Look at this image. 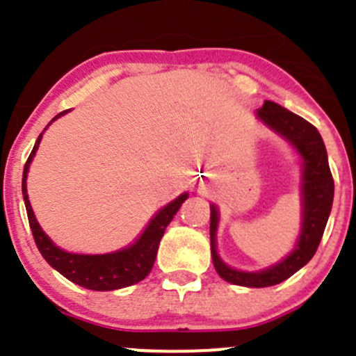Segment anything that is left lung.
Instances as JSON below:
<instances>
[{
    "label": "left lung",
    "instance_id": "left-lung-1",
    "mask_svg": "<svg viewBox=\"0 0 356 356\" xmlns=\"http://www.w3.org/2000/svg\"><path fill=\"white\" fill-rule=\"evenodd\" d=\"M261 125L291 146L301 163L300 234L293 250L282 260L260 270H239L220 258L217 251V231L220 211L210 204V248L211 260L217 274L224 281L245 288H268L286 281L312 260L317 251L325 224L329 220L334 200V181L329 168L327 152L317 129L300 115L293 113L274 102H265L254 113Z\"/></svg>",
    "mask_w": 356,
    "mask_h": 356
}]
</instances>
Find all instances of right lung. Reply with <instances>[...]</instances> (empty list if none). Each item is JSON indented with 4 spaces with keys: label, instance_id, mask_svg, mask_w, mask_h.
Wrapping results in <instances>:
<instances>
[{
    "label": "right lung",
    "instance_id": "obj_1",
    "mask_svg": "<svg viewBox=\"0 0 356 356\" xmlns=\"http://www.w3.org/2000/svg\"><path fill=\"white\" fill-rule=\"evenodd\" d=\"M68 111L70 110H65L62 111V113L56 115V117L46 125V129H48L56 118L63 117ZM44 131L39 134L38 141H35L34 148H32L31 156H29L27 163H25L22 175V195L25 210H27L29 224H31V231L32 236H34L35 246L41 251L42 258H44L56 272H60L63 277H67L68 281H72L77 286H82V288L86 289L115 291L127 288V286L132 284H138L139 281H143V279L152 272L161 236H163L165 229H167V225L172 222L174 215L179 211L181 204L189 198V193H182L177 198L172 200L170 203L161 207L160 210L153 215L152 220L148 222L145 231H143L131 245H127L125 248L110 251V253L98 254L72 253V251L62 250V248L56 246L55 243L51 241V238L42 231L38 218H35L34 210H32L31 201H29L27 195L29 168H31L35 152H38L39 145H41Z\"/></svg>",
    "mask_w": 356,
    "mask_h": 356
}]
</instances>
